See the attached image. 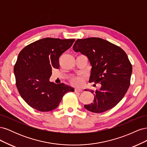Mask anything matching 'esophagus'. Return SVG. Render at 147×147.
Returning a JSON list of instances; mask_svg holds the SVG:
<instances>
[{"label": "esophagus", "mask_w": 147, "mask_h": 147, "mask_svg": "<svg viewBox=\"0 0 147 147\" xmlns=\"http://www.w3.org/2000/svg\"><path fill=\"white\" fill-rule=\"evenodd\" d=\"M75 92H82V89H78V88H75Z\"/></svg>", "instance_id": "obj_1"}]
</instances>
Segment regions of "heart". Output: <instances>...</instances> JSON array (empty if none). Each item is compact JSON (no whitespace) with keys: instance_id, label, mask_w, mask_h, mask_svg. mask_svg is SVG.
<instances>
[{"instance_id":"b5f03b06","label":"heart","mask_w":147,"mask_h":147,"mask_svg":"<svg viewBox=\"0 0 147 147\" xmlns=\"http://www.w3.org/2000/svg\"><path fill=\"white\" fill-rule=\"evenodd\" d=\"M84 82V78L82 77H74L71 80V83H72L74 85L80 86H82Z\"/></svg>"}]
</instances>
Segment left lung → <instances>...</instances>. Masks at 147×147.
Returning <instances> with one entry per match:
<instances>
[{
	"label": "left lung",
	"instance_id": "left-lung-1",
	"mask_svg": "<svg viewBox=\"0 0 147 147\" xmlns=\"http://www.w3.org/2000/svg\"><path fill=\"white\" fill-rule=\"evenodd\" d=\"M73 49L85 55L92 66L90 82L100 83L94 94L92 103L84 105L93 113L106 112L116 105L126 93L130 85L132 67L126 53L122 49L97 37L78 39Z\"/></svg>",
	"mask_w": 147,
	"mask_h": 147
}]
</instances>
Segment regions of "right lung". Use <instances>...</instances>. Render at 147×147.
Wrapping results in <instances>:
<instances>
[{"label": "right lung", "mask_w": 147, "mask_h": 147, "mask_svg": "<svg viewBox=\"0 0 147 147\" xmlns=\"http://www.w3.org/2000/svg\"><path fill=\"white\" fill-rule=\"evenodd\" d=\"M75 39L44 38L29 44L19 53L14 66L18 90L31 107L49 112L59 105L67 92L74 88L50 82L52 69H58L61 55Z\"/></svg>", "instance_id": "1"}]
</instances>
